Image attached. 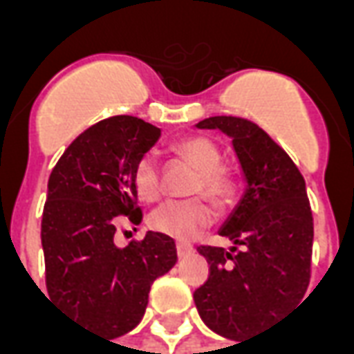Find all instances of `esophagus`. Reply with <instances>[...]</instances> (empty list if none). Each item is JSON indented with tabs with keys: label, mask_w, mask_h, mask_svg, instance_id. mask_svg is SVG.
Masks as SVG:
<instances>
[{
	"label": "esophagus",
	"mask_w": 354,
	"mask_h": 354,
	"mask_svg": "<svg viewBox=\"0 0 354 354\" xmlns=\"http://www.w3.org/2000/svg\"><path fill=\"white\" fill-rule=\"evenodd\" d=\"M195 248L192 245H187V243H178L176 245V252L178 258H185V256H189Z\"/></svg>",
	"instance_id": "1"
}]
</instances>
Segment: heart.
I'll use <instances>...</instances> for the list:
<instances>
[{
    "label": "heart",
    "mask_w": 354,
    "mask_h": 354,
    "mask_svg": "<svg viewBox=\"0 0 354 354\" xmlns=\"http://www.w3.org/2000/svg\"><path fill=\"white\" fill-rule=\"evenodd\" d=\"M174 153L199 170L193 180L189 193L207 197L216 208H225L235 197V178L230 170L222 167L220 149L203 136H189L174 144ZM132 184L142 199L157 201L161 197L162 182L161 169L151 153L138 157L132 169ZM203 197L187 201H167L155 208L147 218L149 227L161 235L189 241L205 231L214 220V212Z\"/></svg>",
    "instance_id": "1"
}]
</instances>
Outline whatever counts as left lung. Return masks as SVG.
<instances>
[{"mask_svg":"<svg viewBox=\"0 0 354 354\" xmlns=\"http://www.w3.org/2000/svg\"><path fill=\"white\" fill-rule=\"evenodd\" d=\"M233 138L246 176V193L220 235L231 250L201 245L210 273L193 292L201 319L235 342L260 335L311 279L313 214L305 180L290 155L245 117L216 115L197 123Z\"/></svg>","mask_w":354,"mask_h":354,"instance_id":"obj_1","label":"left lung"}]
</instances>
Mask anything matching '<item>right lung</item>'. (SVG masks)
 Here are the masks:
<instances>
[{"mask_svg": "<svg viewBox=\"0 0 354 354\" xmlns=\"http://www.w3.org/2000/svg\"><path fill=\"white\" fill-rule=\"evenodd\" d=\"M159 136L144 119L108 117L66 147L49 176L41 220L47 292L109 337L138 324L151 284L178 258L174 241L161 233L115 245L121 218L142 222L132 169Z\"/></svg>", "mask_w": 354, "mask_h": 354, "instance_id": "add662e5", "label": "right lung"}]
</instances>
